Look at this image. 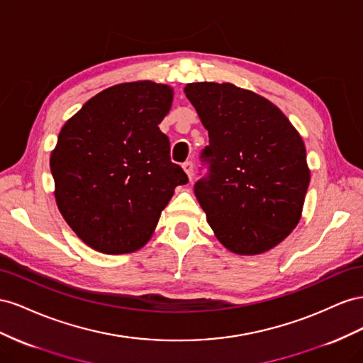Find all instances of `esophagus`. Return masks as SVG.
Wrapping results in <instances>:
<instances>
[{
	"label": "esophagus",
	"instance_id": "34e87169",
	"mask_svg": "<svg viewBox=\"0 0 363 363\" xmlns=\"http://www.w3.org/2000/svg\"><path fill=\"white\" fill-rule=\"evenodd\" d=\"M182 169H184V172H185V173H187L189 179L191 181V179H193V162H191V161L184 162V164H182Z\"/></svg>",
	"mask_w": 363,
	"mask_h": 363
}]
</instances>
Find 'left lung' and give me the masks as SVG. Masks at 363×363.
Returning <instances> with one entry per match:
<instances>
[{"mask_svg": "<svg viewBox=\"0 0 363 363\" xmlns=\"http://www.w3.org/2000/svg\"><path fill=\"white\" fill-rule=\"evenodd\" d=\"M185 96L208 130V178L194 194L226 250L257 255L291 234L310 182L306 146L272 101L233 84L196 82Z\"/></svg>", "mask_w": 363, "mask_h": 363, "instance_id": "1", "label": "left lung"}]
</instances>
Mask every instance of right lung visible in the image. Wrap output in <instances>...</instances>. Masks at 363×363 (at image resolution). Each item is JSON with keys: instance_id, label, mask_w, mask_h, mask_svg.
I'll return each mask as SVG.
<instances>
[{"instance_id": "obj_1", "label": "right lung", "mask_w": 363, "mask_h": 363, "mask_svg": "<svg viewBox=\"0 0 363 363\" xmlns=\"http://www.w3.org/2000/svg\"><path fill=\"white\" fill-rule=\"evenodd\" d=\"M173 88L126 82L89 99L60 129L51 152L57 208L79 239L103 254L146 245L187 174L170 161L158 124Z\"/></svg>"}]
</instances>
